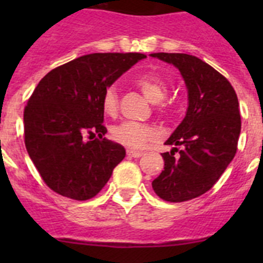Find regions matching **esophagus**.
Wrapping results in <instances>:
<instances>
[{
	"mask_svg": "<svg viewBox=\"0 0 263 263\" xmlns=\"http://www.w3.org/2000/svg\"><path fill=\"white\" fill-rule=\"evenodd\" d=\"M126 154L129 155V157H132V158H139V157H142L143 153L142 152H136V150H127Z\"/></svg>",
	"mask_w": 263,
	"mask_h": 263,
	"instance_id": "34e87169",
	"label": "esophagus"
}]
</instances>
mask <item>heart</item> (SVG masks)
Instances as JSON below:
<instances>
[{"label":"heart","instance_id":"b5f03b06","mask_svg":"<svg viewBox=\"0 0 263 263\" xmlns=\"http://www.w3.org/2000/svg\"><path fill=\"white\" fill-rule=\"evenodd\" d=\"M136 84L142 90L146 99L153 104L162 103L168 93L167 83L154 72H145L142 75H139L136 79ZM101 108H103L104 113L110 117L117 113L118 97L117 92L113 87H109L104 90ZM110 136L113 141L125 147L141 148L157 136V132L150 125L138 124L133 121H124V122L111 127Z\"/></svg>","mask_w":263,"mask_h":263}]
</instances>
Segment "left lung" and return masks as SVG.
<instances>
[{
  "label": "left lung",
  "instance_id": "1",
  "mask_svg": "<svg viewBox=\"0 0 263 263\" xmlns=\"http://www.w3.org/2000/svg\"><path fill=\"white\" fill-rule=\"evenodd\" d=\"M179 69L188 92L185 117L163 153L164 170L152 183L166 201L180 203L210 191L233 160L241 133L238 99L231 83L201 59L188 53H150ZM183 145L175 157L177 146Z\"/></svg>",
  "mask_w": 263,
  "mask_h": 263
}]
</instances>
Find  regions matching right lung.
Returning a JSON list of instances; mask_svg holds the SVG:
<instances>
[{
    "mask_svg": "<svg viewBox=\"0 0 263 263\" xmlns=\"http://www.w3.org/2000/svg\"><path fill=\"white\" fill-rule=\"evenodd\" d=\"M145 58L138 52L89 53L39 81L23 111L25 145L52 191L88 200L108 183L126 153L104 138L101 99L106 88Z\"/></svg>",
    "mask_w": 263,
    "mask_h": 263,
    "instance_id": "1",
    "label": "right lung"
}]
</instances>
